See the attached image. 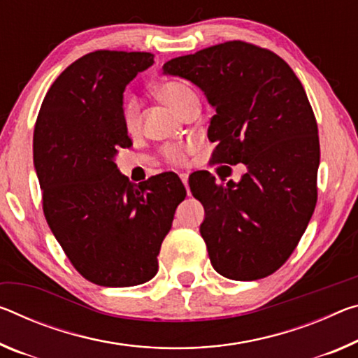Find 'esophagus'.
<instances>
[{
  "instance_id": "1",
  "label": "esophagus",
  "mask_w": 358,
  "mask_h": 358,
  "mask_svg": "<svg viewBox=\"0 0 358 358\" xmlns=\"http://www.w3.org/2000/svg\"><path fill=\"white\" fill-rule=\"evenodd\" d=\"M180 178H181V181H183L185 188L188 189V173H180Z\"/></svg>"
}]
</instances>
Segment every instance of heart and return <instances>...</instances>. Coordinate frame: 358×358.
Here are the masks:
<instances>
[{"instance_id":"1","label":"heart","mask_w":358,"mask_h":358,"mask_svg":"<svg viewBox=\"0 0 358 358\" xmlns=\"http://www.w3.org/2000/svg\"><path fill=\"white\" fill-rule=\"evenodd\" d=\"M156 95L164 101V103H167L172 108L173 111H177L178 115L181 110L188 105V101L196 99L194 90L180 81H167L159 84L156 87ZM122 119L124 126H126V129L130 130V132H134V130L138 127V101L135 97H127L126 101H124ZM166 156L170 161L181 162L185 159V151L181 148H177V146H170V148L166 150Z\"/></svg>"}]
</instances>
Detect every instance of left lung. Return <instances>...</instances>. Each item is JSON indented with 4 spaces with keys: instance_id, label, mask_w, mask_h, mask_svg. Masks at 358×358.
I'll return each mask as SVG.
<instances>
[{
    "instance_id": "left-lung-1",
    "label": "left lung",
    "mask_w": 358,
    "mask_h": 358,
    "mask_svg": "<svg viewBox=\"0 0 358 358\" xmlns=\"http://www.w3.org/2000/svg\"><path fill=\"white\" fill-rule=\"evenodd\" d=\"M162 75L188 79L215 110L212 161L247 167L226 186L206 170L189 180L212 266L232 280L268 277L296 248L317 202L319 130L303 84L279 55L243 41L177 57Z\"/></svg>"
}]
</instances>
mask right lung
Returning a JSON list of instances; mask_svg holds the SVG:
<instances>
[{
  "instance_id": "obj_1",
  "label": "right lung",
  "mask_w": 358,
  "mask_h": 358,
  "mask_svg": "<svg viewBox=\"0 0 358 358\" xmlns=\"http://www.w3.org/2000/svg\"><path fill=\"white\" fill-rule=\"evenodd\" d=\"M152 64L150 52L86 54L55 79L36 119L33 164L48 224L79 274L101 287L156 275L161 243L186 196L172 172L137 185L115 162L117 148L132 146L122 94Z\"/></svg>"
}]
</instances>
